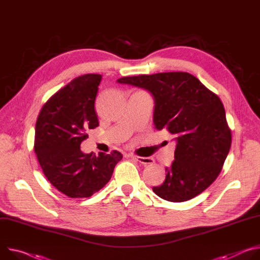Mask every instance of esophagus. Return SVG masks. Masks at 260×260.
<instances>
[{
  "label": "esophagus",
  "instance_id": "1",
  "mask_svg": "<svg viewBox=\"0 0 260 260\" xmlns=\"http://www.w3.org/2000/svg\"><path fill=\"white\" fill-rule=\"evenodd\" d=\"M131 158L143 165H148V164H152L154 163V159L150 158V157H139V156H131Z\"/></svg>",
  "mask_w": 260,
  "mask_h": 260
}]
</instances>
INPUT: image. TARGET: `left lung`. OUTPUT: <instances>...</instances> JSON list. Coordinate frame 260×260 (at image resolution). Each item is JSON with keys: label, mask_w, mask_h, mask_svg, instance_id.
Segmentation results:
<instances>
[{"label": "left lung", "mask_w": 260, "mask_h": 260, "mask_svg": "<svg viewBox=\"0 0 260 260\" xmlns=\"http://www.w3.org/2000/svg\"><path fill=\"white\" fill-rule=\"evenodd\" d=\"M119 83L147 90L155 101L154 125L175 135V161L153 191L162 199L182 203L204 192L219 176L232 146L220 98L187 72L122 77Z\"/></svg>", "instance_id": "1"}]
</instances>
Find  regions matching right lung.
I'll return each mask as SVG.
<instances>
[{"label": "right lung", "mask_w": 260, "mask_h": 260, "mask_svg": "<svg viewBox=\"0 0 260 260\" xmlns=\"http://www.w3.org/2000/svg\"><path fill=\"white\" fill-rule=\"evenodd\" d=\"M102 76L85 74L70 81L43 105L35 129L34 150L46 179L70 198L90 197L110 180L122 160L118 151L84 154L86 131L99 126L95 99Z\"/></svg>", "instance_id": "add662e5"}]
</instances>
